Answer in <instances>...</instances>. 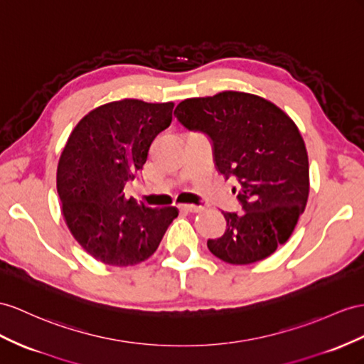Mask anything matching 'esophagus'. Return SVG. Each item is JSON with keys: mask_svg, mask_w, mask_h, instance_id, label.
I'll list each match as a JSON object with an SVG mask.
<instances>
[{"mask_svg": "<svg viewBox=\"0 0 364 364\" xmlns=\"http://www.w3.org/2000/svg\"><path fill=\"white\" fill-rule=\"evenodd\" d=\"M180 209H181V210H186V212H191V213H198V212H201L204 208H203V206H197V204H181Z\"/></svg>", "mask_w": 364, "mask_h": 364, "instance_id": "34e87169", "label": "esophagus"}]
</instances>
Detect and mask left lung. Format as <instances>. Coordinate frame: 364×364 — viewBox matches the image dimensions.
I'll list each match as a JSON object with an SVG mask.
<instances>
[{"mask_svg":"<svg viewBox=\"0 0 364 364\" xmlns=\"http://www.w3.org/2000/svg\"><path fill=\"white\" fill-rule=\"evenodd\" d=\"M173 115L210 138L213 163L235 178L243 212H223L226 230L208 240L210 252L230 264H250L284 245L309 197V161L300 130L274 102L226 90L189 98Z\"/></svg>","mask_w":364,"mask_h":364,"instance_id":"1","label":"left lung"}]
</instances>
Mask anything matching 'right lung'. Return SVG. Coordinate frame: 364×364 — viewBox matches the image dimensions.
<instances>
[{
	"instance_id": "obj_1",
	"label": "right lung",
	"mask_w": 364,
	"mask_h": 364,
	"mask_svg": "<svg viewBox=\"0 0 364 364\" xmlns=\"http://www.w3.org/2000/svg\"><path fill=\"white\" fill-rule=\"evenodd\" d=\"M172 114L173 102H107L80 121L63 149L57 171L63 217L81 247L101 263L144 262L178 217L175 208L152 209L124 195Z\"/></svg>"
}]
</instances>
